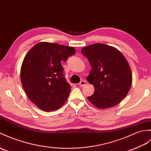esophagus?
Segmentation results:
<instances>
[{
    "mask_svg": "<svg viewBox=\"0 0 151 151\" xmlns=\"http://www.w3.org/2000/svg\"><path fill=\"white\" fill-rule=\"evenodd\" d=\"M86 82L85 80H81L80 82L79 83V86H81V87H83V86L86 85Z\"/></svg>",
    "mask_w": 151,
    "mask_h": 151,
    "instance_id": "esophagus-1",
    "label": "esophagus"
}]
</instances>
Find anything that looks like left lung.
<instances>
[{
	"label": "left lung",
	"instance_id": "left-lung-1",
	"mask_svg": "<svg viewBox=\"0 0 151 151\" xmlns=\"http://www.w3.org/2000/svg\"><path fill=\"white\" fill-rule=\"evenodd\" d=\"M81 52L91 66L87 80L94 87L87 99L101 109L116 106L131 87L132 73L127 60L116 48L101 43L84 47Z\"/></svg>",
	"mask_w": 151,
	"mask_h": 151
}]
</instances>
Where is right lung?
I'll list each match as a JSON object with an SVG mask.
<instances>
[{"label": "right lung", "mask_w": 151, "mask_h": 151, "mask_svg": "<svg viewBox=\"0 0 151 151\" xmlns=\"http://www.w3.org/2000/svg\"><path fill=\"white\" fill-rule=\"evenodd\" d=\"M75 53L73 47L42 42L24 57L21 82L31 102L41 110H57L67 100L71 89L64 76L61 61Z\"/></svg>", "instance_id": "1"}]
</instances>
